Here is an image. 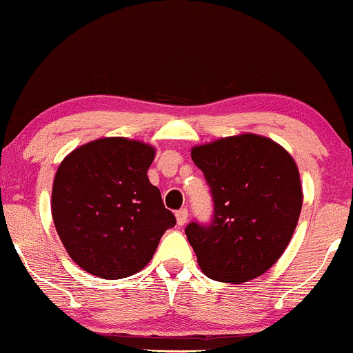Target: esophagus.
I'll return each instance as SVG.
<instances>
[{
    "label": "esophagus",
    "mask_w": 353,
    "mask_h": 353,
    "mask_svg": "<svg viewBox=\"0 0 353 353\" xmlns=\"http://www.w3.org/2000/svg\"><path fill=\"white\" fill-rule=\"evenodd\" d=\"M188 217H189L188 209H181V210H177V212H176V221H177V224H179V225H184L185 222H188Z\"/></svg>",
    "instance_id": "esophagus-1"
}]
</instances>
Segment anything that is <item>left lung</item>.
Listing matches in <instances>:
<instances>
[{
    "mask_svg": "<svg viewBox=\"0 0 353 353\" xmlns=\"http://www.w3.org/2000/svg\"><path fill=\"white\" fill-rule=\"evenodd\" d=\"M190 157L214 197L209 228L189 224L197 264L217 282H249L272 267L289 245L302 210L294 157L270 137L242 132L194 145Z\"/></svg>",
    "mask_w": 353,
    "mask_h": 353,
    "instance_id": "left-lung-1",
    "label": "left lung"
}]
</instances>
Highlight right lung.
Wrapping results in <instances>:
<instances>
[{"label": "right lung", "instance_id": "right-lung-1", "mask_svg": "<svg viewBox=\"0 0 353 353\" xmlns=\"http://www.w3.org/2000/svg\"><path fill=\"white\" fill-rule=\"evenodd\" d=\"M156 148L128 137H101L61 161L51 192L56 232L72 261L101 279L143 270L161 237L176 225L148 169Z\"/></svg>", "mask_w": 353, "mask_h": 353}]
</instances>
